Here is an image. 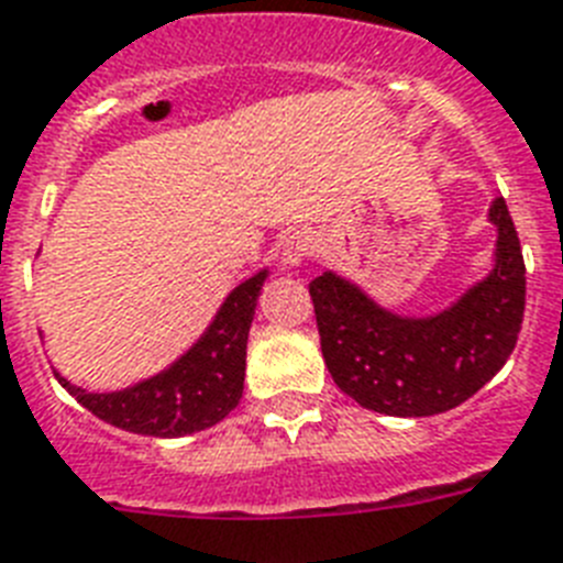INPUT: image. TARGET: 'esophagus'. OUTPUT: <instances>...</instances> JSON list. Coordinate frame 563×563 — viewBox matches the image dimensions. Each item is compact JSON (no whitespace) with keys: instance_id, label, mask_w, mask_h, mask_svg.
Segmentation results:
<instances>
[{"instance_id":"1","label":"esophagus","mask_w":563,"mask_h":563,"mask_svg":"<svg viewBox=\"0 0 563 563\" xmlns=\"http://www.w3.org/2000/svg\"><path fill=\"white\" fill-rule=\"evenodd\" d=\"M309 254H312V236L303 234V231H295V234H289L286 240H283L280 263L286 268L300 266Z\"/></svg>"}]
</instances>
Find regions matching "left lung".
Returning <instances> with one entry per match:
<instances>
[{"label":"left lung","mask_w":563,"mask_h":563,"mask_svg":"<svg viewBox=\"0 0 563 563\" xmlns=\"http://www.w3.org/2000/svg\"><path fill=\"white\" fill-rule=\"evenodd\" d=\"M495 268L454 306L431 318H401L335 272L309 283L321 353L332 382L361 408L433 416L472 399L518 344L527 266L504 196L492 202Z\"/></svg>","instance_id":"obj_1"}]
</instances>
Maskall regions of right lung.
Wrapping results in <instances>:
<instances>
[{"label":"right lung","mask_w":563,"mask_h":563,"mask_svg":"<svg viewBox=\"0 0 563 563\" xmlns=\"http://www.w3.org/2000/svg\"><path fill=\"white\" fill-rule=\"evenodd\" d=\"M268 272L240 283L199 341L158 376L115 393H86L59 373L57 382L86 410L121 431L144 437H185L225 419L245 385V346L257 297Z\"/></svg>","instance_id":"1"}]
</instances>
